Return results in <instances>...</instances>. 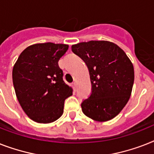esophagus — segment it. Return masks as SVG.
Here are the masks:
<instances>
[{
  "mask_svg": "<svg viewBox=\"0 0 154 154\" xmlns=\"http://www.w3.org/2000/svg\"><path fill=\"white\" fill-rule=\"evenodd\" d=\"M72 86H73V89H74V90H76V87H77V84L75 83V82H73V83L72 84Z\"/></svg>",
  "mask_w": 154,
  "mask_h": 154,
  "instance_id": "obj_1",
  "label": "esophagus"
}]
</instances>
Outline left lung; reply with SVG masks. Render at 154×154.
<instances>
[{"label":"left lung","instance_id":"1","mask_svg":"<svg viewBox=\"0 0 154 154\" xmlns=\"http://www.w3.org/2000/svg\"><path fill=\"white\" fill-rule=\"evenodd\" d=\"M89 71L92 93L81 103L82 112L95 121L115 118L129 100L134 72L120 47L108 41H89L72 46Z\"/></svg>","mask_w":154,"mask_h":154}]
</instances>
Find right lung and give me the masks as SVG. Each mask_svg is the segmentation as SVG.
Returning a JSON list of instances; mask_svg holds the SVG:
<instances>
[{
    "instance_id": "1",
    "label": "right lung",
    "mask_w": 154,
    "mask_h": 154,
    "mask_svg": "<svg viewBox=\"0 0 154 154\" xmlns=\"http://www.w3.org/2000/svg\"><path fill=\"white\" fill-rule=\"evenodd\" d=\"M66 44L37 43L20 54L12 69V81L21 107L31 119L50 123L63 114L64 102L73 89L63 81L58 61Z\"/></svg>"
}]
</instances>
